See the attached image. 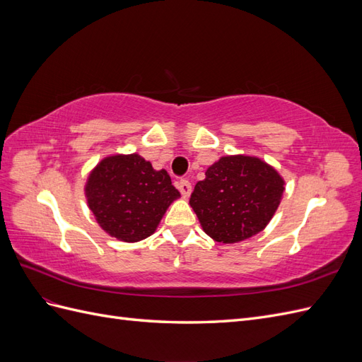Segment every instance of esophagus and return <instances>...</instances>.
Instances as JSON below:
<instances>
[{"label":"esophagus","mask_w":362,"mask_h":362,"mask_svg":"<svg viewBox=\"0 0 362 362\" xmlns=\"http://www.w3.org/2000/svg\"><path fill=\"white\" fill-rule=\"evenodd\" d=\"M178 190L181 192L182 196H185V198H187V196H190V193H192V184H190V181L189 180H181L178 182Z\"/></svg>","instance_id":"esophagus-1"}]
</instances>
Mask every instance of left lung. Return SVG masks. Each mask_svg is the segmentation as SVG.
<instances>
[{"label": "left lung", "mask_w": 362, "mask_h": 362, "mask_svg": "<svg viewBox=\"0 0 362 362\" xmlns=\"http://www.w3.org/2000/svg\"><path fill=\"white\" fill-rule=\"evenodd\" d=\"M284 180L264 161L246 156L222 157L205 172L190 196L204 231L221 243L258 234L275 214Z\"/></svg>", "instance_id": "8db88e82"}]
</instances>
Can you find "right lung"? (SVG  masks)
I'll return each instance as SVG.
<instances>
[{
	"instance_id": "obj_1",
	"label": "right lung",
	"mask_w": 362,
	"mask_h": 362,
	"mask_svg": "<svg viewBox=\"0 0 362 362\" xmlns=\"http://www.w3.org/2000/svg\"><path fill=\"white\" fill-rule=\"evenodd\" d=\"M87 204L105 233L127 243L156 231L168 206L178 198L166 170H154L137 154L104 158L86 185Z\"/></svg>"
}]
</instances>
